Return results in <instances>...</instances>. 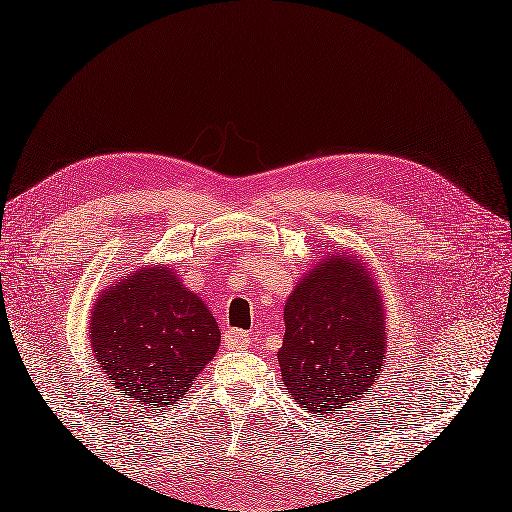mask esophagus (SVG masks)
I'll return each mask as SVG.
<instances>
[{"label": "esophagus", "instance_id": "1", "mask_svg": "<svg viewBox=\"0 0 512 512\" xmlns=\"http://www.w3.org/2000/svg\"><path fill=\"white\" fill-rule=\"evenodd\" d=\"M224 342L228 344V349H247L252 344V336L241 329H232L224 336Z\"/></svg>", "mask_w": 512, "mask_h": 512}]
</instances>
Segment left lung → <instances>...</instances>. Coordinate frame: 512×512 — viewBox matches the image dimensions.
Returning a JSON list of instances; mask_svg holds the SVG:
<instances>
[{
  "instance_id": "8db88e82",
  "label": "left lung",
  "mask_w": 512,
  "mask_h": 512,
  "mask_svg": "<svg viewBox=\"0 0 512 512\" xmlns=\"http://www.w3.org/2000/svg\"><path fill=\"white\" fill-rule=\"evenodd\" d=\"M284 323L278 362L299 407L334 416L377 383L388 325L377 280L359 256L334 250L308 269L286 299Z\"/></svg>"
}]
</instances>
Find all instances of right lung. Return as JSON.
Returning a JSON list of instances; mask_svg holds the SVG:
<instances>
[{
    "mask_svg": "<svg viewBox=\"0 0 512 512\" xmlns=\"http://www.w3.org/2000/svg\"><path fill=\"white\" fill-rule=\"evenodd\" d=\"M90 347L124 400L176 403L219 349L209 306L168 265H144L101 290L90 312Z\"/></svg>",
    "mask_w": 512,
    "mask_h": 512,
    "instance_id": "add662e5",
    "label": "right lung"
}]
</instances>
